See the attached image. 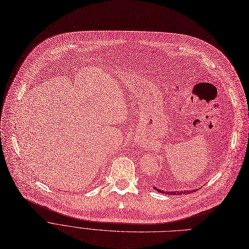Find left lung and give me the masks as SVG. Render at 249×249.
<instances>
[{
    "instance_id": "left-lung-1",
    "label": "left lung",
    "mask_w": 249,
    "mask_h": 249,
    "mask_svg": "<svg viewBox=\"0 0 249 249\" xmlns=\"http://www.w3.org/2000/svg\"><path fill=\"white\" fill-rule=\"evenodd\" d=\"M156 191L158 192H160V193H163V194H167V195H180V194H188V193H190L189 191L188 192H164V191H161V190H159L158 188H155V187H153ZM194 192V191H193Z\"/></svg>"
}]
</instances>
